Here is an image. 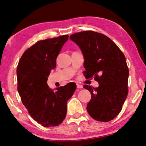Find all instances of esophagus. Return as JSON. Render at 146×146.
Returning a JSON list of instances; mask_svg holds the SVG:
<instances>
[{
    "label": "esophagus",
    "instance_id": "obj_1",
    "mask_svg": "<svg viewBox=\"0 0 146 146\" xmlns=\"http://www.w3.org/2000/svg\"><path fill=\"white\" fill-rule=\"evenodd\" d=\"M76 88H82L83 86L81 85V84H76Z\"/></svg>",
    "mask_w": 146,
    "mask_h": 146
}]
</instances>
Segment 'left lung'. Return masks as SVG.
Returning a JSON list of instances; mask_svg holds the SVG:
<instances>
[{"mask_svg": "<svg viewBox=\"0 0 146 146\" xmlns=\"http://www.w3.org/2000/svg\"><path fill=\"white\" fill-rule=\"evenodd\" d=\"M70 38L81 49L84 58V73L94 76L98 88L85 85L91 98L87 111L93 119L108 122L119 114L128 93L129 76L126 60L114 42L93 31L74 33Z\"/></svg>", "mask_w": 146, "mask_h": 146, "instance_id": "1", "label": "left lung"}]
</instances>
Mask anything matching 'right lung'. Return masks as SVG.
Listing matches in <instances>:
<instances>
[{
    "instance_id": "right-lung-1",
    "label": "right lung",
    "mask_w": 146,
    "mask_h": 146,
    "mask_svg": "<svg viewBox=\"0 0 146 146\" xmlns=\"http://www.w3.org/2000/svg\"><path fill=\"white\" fill-rule=\"evenodd\" d=\"M68 35L38 41L23 53L17 68L18 92L29 114L42 126H57L67 113V102L76 86L70 82L53 91L47 84Z\"/></svg>"
}]
</instances>
